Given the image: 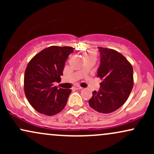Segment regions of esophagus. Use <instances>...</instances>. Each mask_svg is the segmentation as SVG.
Returning a JSON list of instances; mask_svg holds the SVG:
<instances>
[{"mask_svg":"<svg viewBox=\"0 0 154 154\" xmlns=\"http://www.w3.org/2000/svg\"><path fill=\"white\" fill-rule=\"evenodd\" d=\"M74 89H75V90H80V89H82V87H80V86H75V87L73 88Z\"/></svg>","mask_w":154,"mask_h":154,"instance_id":"obj_1","label":"esophagus"}]
</instances>
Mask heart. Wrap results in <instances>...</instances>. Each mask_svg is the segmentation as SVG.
Returning a JSON list of instances; mask_svg holds the SVG:
<instances>
[{"instance_id": "b5f03b06", "label": "heart", "mask_w": 154, "mask_h": 154, "mask_svg": "<svg viewBox=\"0 0 154 154\" xmlns=\"http://www.w3.org/2000/svg\"><path fill=\"white\" fill-rule=\"evenodd\" d=\"M91 56V55H90V54H88V55H87V56Z\"/></svg>"}]
</instances>
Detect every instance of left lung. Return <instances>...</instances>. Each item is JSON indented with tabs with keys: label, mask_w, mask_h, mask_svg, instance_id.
Wrapping results in <instances>:
<instances>
[{
	"label": "left lung",
	"mask_w": 154,
	"mask_h": 154,
	"mask_svg": "<svg viewBox=\"0 0 154 154\" xmlns=\"http://www.w3.org/2000/svg\"><path fill=\"white\" fill-rule=\"evenodd\" d=\"M100 89L93 91L89 106L98 112L109 114L120 108L128 100L133 87V69L126 58L112 49L98 47Z\"/></svg>",
	"instance_id": "8db88e82"
}]
</instances>
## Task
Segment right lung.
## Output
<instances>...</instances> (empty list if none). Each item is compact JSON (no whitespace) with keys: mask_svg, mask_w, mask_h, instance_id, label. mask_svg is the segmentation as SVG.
I'll list each match as a JSON object with an SVG mask.
<instances>
[{"mask_svg":"<svg viewBox=\"0 0 154 154\" xmlns=\"http://www.w3.org/2000/svg\"><path fill=\"white\" fill-rule=\"evenodd\" d=\"M72 47L51 46L40 51L26 66L24 93L30 105L40 114L53 116L64 109L71 89L54 86L59 82Z\"/></svg>","mask_w":154,"mask_h":154,"instance_id":"add662e5","label":"right lung"}]
</instances>
